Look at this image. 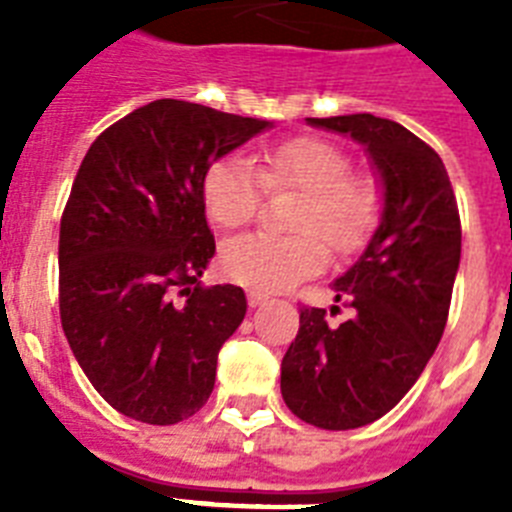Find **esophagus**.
<instances>
[{"label": "esophagus", "instance_id": "34e87169", "mask_svg": "<svg viewBox=\"0 0 512 512\" xmlns=\"http://www.w3.org/2000/svg\"><path fill=\"white\" fill-rule=\"evenodd\" d=\"M265 300H268V295H265V292H257V289H249V292H247V303L252 305V308L263 305Z\"/></svg>", "mask_w": 512, "mask_h": 512}]
</instances>
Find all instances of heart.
<instances>
[{"label": "heart", "instance_id": "b5f03b06", "mask_svg": "<svg viewBox=\"0 0 512 512\" xmlns=\"http://www.w3.org/2000/svg\"><path fill=\"white\" fill-rule=\"evenodd\" d=\"M263 188L300 191L289 225L297 233H247L220 252V268L244 287L276 292L308 279L337 255L356 252L380 215V188L364 172L350 170V156L332 140L300 135L265 148L257 172L241 159L223 156L201 177V204L217 228L247 225L260 207Z\"/></svg>", "mask_w": 512, "mask_h": 512}]
</instances>
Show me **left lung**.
<instances>
[{"label": "left lung", "mask_w": 512, "mask_h": 512, "mask_svg": "<svg viewBox=\"0 0 512 512\" xmlns=\"http://www.w3.org/2000/svg\"><path fill=\"white\" fill-rule=\"evenodd\" d=\"M311 124L364 143L385 185L369 247L335 281L353 319L332 327L324 308L303 305L281 361L289 409L316 428L350 430L388 414L441 342L460 268V209L441 156L398 122L348 114Z\"/></svg>", "instance_id": "obj_1"}]
</instances>
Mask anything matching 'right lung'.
Wrapping results in <instances>:
<instances>
[{
  "label": "right lung",
  "instance_id": "1",
  "mask_svg": "<svg viewBox=\"0 0 512 512\" xmlns=\"http://www.w3.org/2000/svg\"><path fill=\"white\" fill-rule=\"evenodd\" d=\"M265 127L154 100L100 132L76 172L60 217V324L92 388L132 420H188L215 388L247 297L199 281L215 255L201 177Z\"/></svg>",
  "mask_w": 512,
  "mask_h": 512
}]
</instances>
